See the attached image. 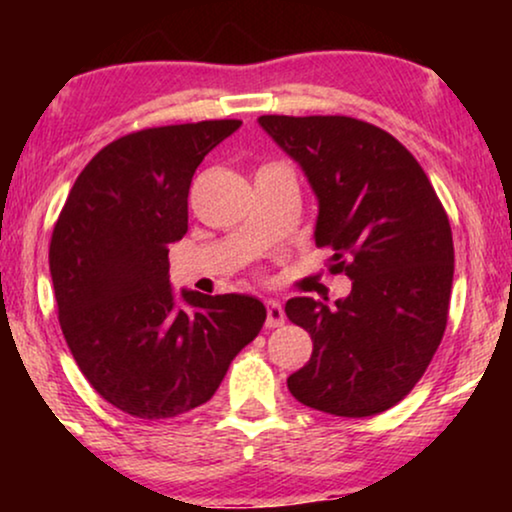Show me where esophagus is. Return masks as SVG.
<instances>
[{
	"label": "esophagus",
	"instance_id": "1",
	"mask_svg": "<svg viewBox=\"0 0 512 512\" xmlns=\"http://www.w3.org/2000/svg\"><path fill=\"white\" fill-rule=\"evenodd\" d=\"M265 310H268V319H265V326H268V328L284 326L286 314L282 310V303H277V300H268V303H265Z\"/></svg>",
	"mask_w": 512,
	"mask_h": 512
}]
</instances>
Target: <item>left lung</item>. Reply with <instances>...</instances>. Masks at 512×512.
<instances>
[{"instance_id": "1", "label": "left lung", "mask_w": 512, "mask_h": 512, "mask_svg": "<svg viewBox=\"0 0 512 512\" xmlns=\"http://www.w3.org/2000/svg\"><path fill=\"white\" fill-rule=\"evenodd\" d=\"M319 198L314 242L352 293L335 307L291 298L286 317L312 335V356L286 384L307 408L370 417L422 380L447 326L452 228L415 156L352 116H261Z\"/></svg>"}]
</instances>
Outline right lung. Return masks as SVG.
<instances>
[{
	"instance_id": "obj_1",
	"label": "right lung",
	"mask_w": 512,
	"mask_h": 512,
	"mask_svg": "<svg viewBox=\"0 0 512 512\" xmlns=\"http://www.w3.org/2000/svg\"><path fill=\"white\" fill-rule=\"evenodd\" d=\"M242 121L146 128L95 153L55 221L48 263L76 366L114 408L167 419L207 403L263 328L261 300L170 289L202 158Z\"/></svg>"
}]
</instances>
